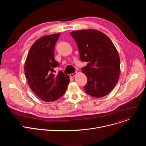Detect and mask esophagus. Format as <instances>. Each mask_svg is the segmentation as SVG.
<instances>
[{
	"label": "esophagus",
	"mask_w": 146,
	"mask_h": 146,
	"mask_svg": "<svg viewBox=\"0 0 146 146\" xmlns=\"http://www.w3.org/2000/svg\"><path fill=\"white\" fill-rule=\"evenodd\" d=\"M76 74V73H71V74H70V77H74L75 76V75Z\"/></svg>",
	"instance_id": "34e87169"
}]
</instances>
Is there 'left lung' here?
I'll return each instance as SVG.
<instances>
[{
  "label": "left lung",
  "mask_w": 146,
  "mask_h": 146,
  "mask_svg": "<svg viewBox=\"0 0 146 146\" xmlns=\"http://www.w3.org/2000/svg\"><path fill=\"white\" fill-rule=\"evenodd\" d=\"M70 35L77 43L81 60L88 62L81 69L88 79L86 92L95 98L107 95L120 74L119 57L113 42L105 34L94 29L76 31Z\"/></svg>",
  "instance_id": "left-lung-1"
}]
</instances>
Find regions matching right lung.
Returning <instances> with one entry per match:
<instances>
[{"instance_id": "add662e5", "label": "right lung", "mask_w": 146, "mask_h": 146, "mask_svg": "<svg viewBox=\"0 0 146 146\" xmlns=\"http://www.w3.org/2000/svg\"><path fill=\"white\" fill-rule=\"evenodd\" d=\"M60 33L47 35L37 40L32 46L25 64V73L29 86L41 99L57 100L63 95L69 83V77L62 71L55 74L59 66L55 60V45Z\"/></svg>"}]
</instances>
